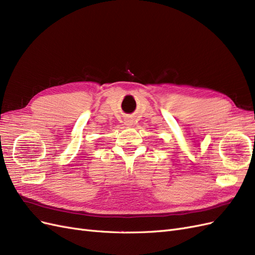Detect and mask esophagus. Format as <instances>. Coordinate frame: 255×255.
<instances>
[{
    "label": "esophagus",
    "mask_w": 255,
    "mask_h": 255,
    "mask_svg": "<svg viewBox=\"0 0 255 255\" xmlns=\"http://www.w3.org/2000/svg\"><path fill=\"white\" fill-rule=\"evenodd\" d=\"M125 125L128 126V127H131L133 125V122L131 119H126L125 120Z\"/></svg>",
    "instance_id": "esophagus-1"
}]
</instances>
